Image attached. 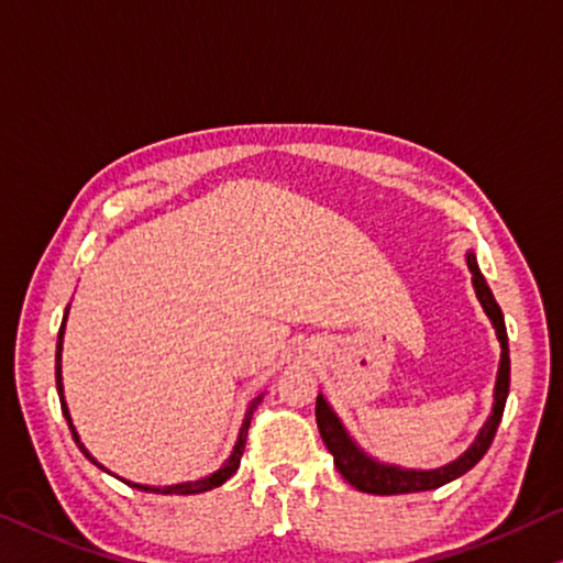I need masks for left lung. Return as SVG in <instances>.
<instances>
[{
	"instance_id": "obj_1",
	"label": "left lung",
	"mask_w": 563,
	"mask_h": 563,
	"mask_svg": "<svg viewBox=\"0 0 563 563\" xmlns=\"http://www.w3.org/2000/svg\"><path fill=\"white\" fill-rule=\"evenodd\" d=\"M468 269L473 274V287L478 294L483 309L490 317L493 327H496V334L500 340V367H498V379H496V405H493V415L488 418L486 426H483L481 435L475 438V443L465 451L457 461L438 471H402L395 468V465H383L375 463L372 457L360 451L357 445L352 443L347 432H344L342 422L336 420L330 405L324 402V397H317V428L319 435H322L327 451L334 455L336 471L342 473V478L362 493H377V496H393V493H415V490H432L445 486L455 478H461L463 473H468L475 463L481 461L483 455L488 453V448L496 438V430L500 426V418H504L508 387H511V357H508V334L504 324V311H500L498 301L493 299V291L483 279V274L475 264V256L468 254Z\"/></svg>"
}]
</instances>
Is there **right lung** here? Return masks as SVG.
<instances>
[{
    "label": "right lung",
    "instance_id": "1",
    "mask_svg": "<svg viewBox=\"0 0 563 563\" xmlns=\"http://www.w3.org/2000/svg\"><path fill=\"white\" fill-rule=\"evenodd\" d=\"M63 332H65V319H63V324H59V334H57V354H55V377H57V395H59V405H63V415H65V420H67V426H70V432H73V438H75V443H77V448H80V451L90 457L92 461V455L85 451V448L80 445V438H77V432H75V428H73V420H70V412H67V405H65V397H63V372H59V350H63ZM262 402V397H256V400L252 402V408H249V412H246V418H244V426H241V432H239V440H236V445H233V453H231V457L227 463L221 465L219 471L216 473H211L209 478H201V481H194V483H180V486H166V488H153V486H135V483H131L133 488H141V490H148V493H166V496H173V493H176V496H191V493H203V490H211V488H219L221 483H227L233 473L239 471V463H241V455H244V448H246V435H249V426H252V415H254V410H256V405ZM95 463V461H92ZM128 483V481H125Z\"/></svg>",
    "mask_w": 563,
    "mask_h": 563
}]
</instances>
